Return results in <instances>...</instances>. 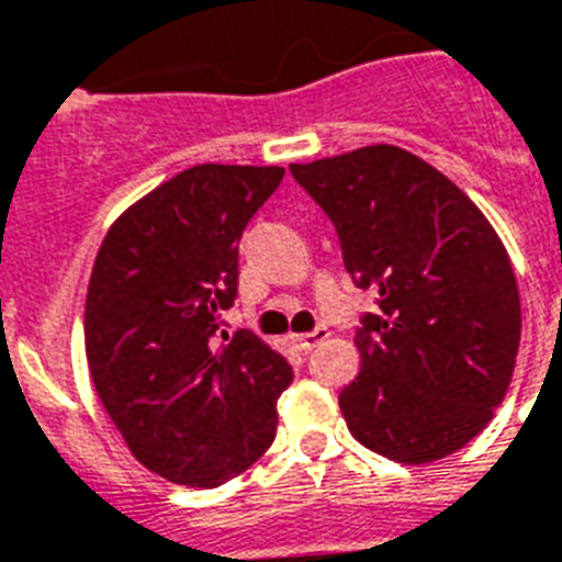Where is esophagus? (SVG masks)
Segmentation results:
<instances>
[{"label": "esophagus", "instance_id": "1", "mask_svg": "<svg viewBox=\"0 0 562 562\" xmlns=\"http://www.w3.org/2000/svg\"><path fill=\"white\" fill-rule=\"evenodd\" d=\"M327 336H329L327 327H315L312 333H300V336H291V341H294V348L312 350V348H318L321 341H327Z\"/></svg>", "mask_w": 562, "mask_h": 562}]
</instances>
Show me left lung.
Wrapping results in <instances>:
<instances>
[{
    "mask_svg": "<svg viewBox=\"0 0 562 562\" xmlns=\"http://www.w3.org/2000/svg\"><path fill=\"white\" fill-rule=\"evenodd\" d=\"M327 212L345 268L376 294L357 329L350 434L422 465L460 451L507 395L521 338L516 273L498 233L434 165L392 144L291 165Z\"/></svg>",
    "mask_w": 562,
    "mask_h": 562,
    "instance_id": "obj_1",
    "label": "left lung"
}]
</instances>
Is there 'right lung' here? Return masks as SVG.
<instances>
[{
    "mask_svg": "<svg viewBox=\"0 0 562 562\" xmlns=\"http://www.w3.org/2000/svg\"><path fill=\"white\" fill-rule=\"evenodd\" d=\"M282 167H188L111 224L85 300L97 395L140 465L221 486L277 436L291 366L217 315L238 294V241Z\"/></svg>",
    "mask_w": 562,
    "mask_h": 562,
    "instance_id": "right-lung-1",
    "label": "right lung"
}]
</instances>
